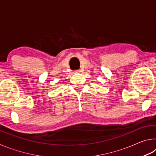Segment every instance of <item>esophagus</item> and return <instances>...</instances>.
Instances as JSON below:
<instances>
[{"label":"esophagus","instance_id":"1","mask_svg":"<svg viewBox=\"0 0 156 156\" xmlns=\"http://www.w3.org/2000/svg\"><path fill=\"white\" fill-rule=\"evenodd\" d=\"M80 70H76V71H74V72H73V73H80Z\"/></svg>","mask_w":156,"mask_h":156}]
</instances>
